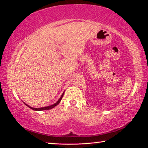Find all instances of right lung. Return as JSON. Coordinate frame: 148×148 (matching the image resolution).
<instances>
[{
	"mask_svg": "<svg viewBox=\"0 0 148 148\" xmlns=\"http://www.w3.org/2000/svg\"><path fill=\"white\" fill-rule=\"evenodd\" d=\"M63 95H64V92L63 93H62V95H61V98H60L59 99V101H57L56 103H55L54 104H53V105H51V106H47V107H43V108H32V107H31V106H28V105L27 104H26L25 103V104L26 105V106H27L28 107H29L30 108H31L32 110H37V111H41V110H50V109H51V108H54L55 106H56L57 105H58L59 104V102H61V100L62 99V97H63Z\"/></svg>",
	"mask_w": 148,
	"mask_h": 148,
	"instance_id": "obj_1",
	"label": "right lung"
}]
</instances>
